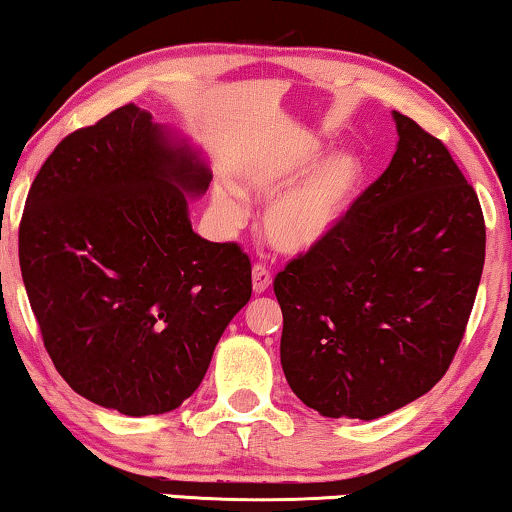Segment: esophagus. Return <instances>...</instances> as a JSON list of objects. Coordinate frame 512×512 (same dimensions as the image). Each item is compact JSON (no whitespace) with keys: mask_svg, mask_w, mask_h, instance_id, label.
<instances>
[{"mask_svg":"<svg viewBox=\"0 0 512 512\" xmlns=\"http://www.w3.org/2000/svg\"><path fill=\"white\" fill-rule=\"evenodd\" d=\"M271 286V271L267 264H255L252 267V290H255L257 295L267 293Z\"/></svg>","mask_w":512,"mask_h":512,"instance_id":"1","label":"esophagus"}]
</instances>
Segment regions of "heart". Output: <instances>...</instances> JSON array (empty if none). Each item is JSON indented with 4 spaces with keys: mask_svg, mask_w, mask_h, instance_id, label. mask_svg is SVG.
I'll use <instances>...</instances> for the list:
<instances>
[{
    "mask_svg": "<svg viewBox=\"0 0 512 512\" xmlns=\"http://www.w3.org/2000/svg\"><path fill=\"white\" fill-rule=\"evenodd\" d=\"M319 158L321 144L307 139L297 144L286 158L267 167H252L243 174V189L250 196L274 198L264 212L262 231L267 243L278 252L300 255V252L316 248L338 229L347 210L352 208L361 181L359 158L354 153L342 151L323 160L313 171L311 167ZM278 192L282 193L281 197L277 196ZM212 203L226 224L238 226L245 219L243 198L234 189L219 186L212 193Z\"/></svg>",
    "mask_w": 512,
    "mask_h": 512,
    "instance_id": "heart-1",
    "label": "heart"
}]
</instances>
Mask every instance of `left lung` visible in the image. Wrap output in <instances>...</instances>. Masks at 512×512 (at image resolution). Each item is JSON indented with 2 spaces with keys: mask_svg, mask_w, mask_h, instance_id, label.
I'll use <instances>...</instances> for the list:
<instances>
[{
  "mask_svg": "<svg viewBox=\"0 0 512 512\" xmlns=\"http://www.w3.org/2000/svg\"><path fill=\"white\" fill-rule=\"evenodd\" d=\"M399 144L326 241L274 278L281 366L328 418L373 420L449 371L484 267L477 193L437 137L394 111Z\"/></svg>",
  "mask_w": 512,
  "mask_h": 512,
  "instance_id": "obj_1",
  "label": "left lung"
}]
</instances>
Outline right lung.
I'll use <instances>...</instances> for the list:
<instances>
[{
	"instance_id": "add662e5",
	"label": "right lung",
	"mask_w": 512,
	"mask_h": 512,
	"mask_svg": "<svg viewBox=\"0 0 512 512\" xmlns=\"http://www.w3.org/2000/svg\"><path fill=\"white\" fill-rule=\"evenodd\" d=\"M210 179L134 103L75 129L37 172L18 260L44 347L84 399L125 416L177 409L248 304L241 245L191 229L184 193Z\"/></svg>"
}]
</instances>
